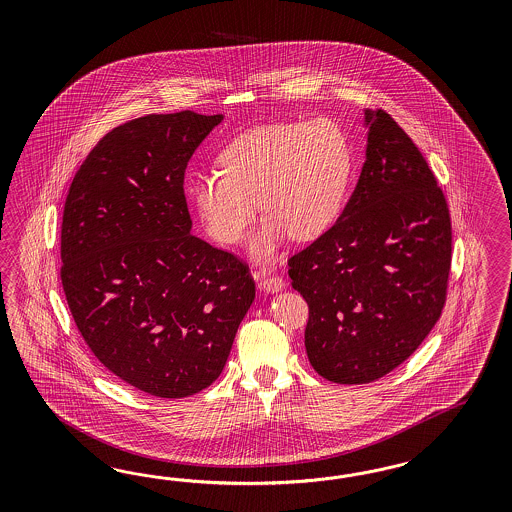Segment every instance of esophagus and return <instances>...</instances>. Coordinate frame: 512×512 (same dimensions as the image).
I'll return each instance as SVG.
<instances>
[{"instance_id": "34e87169", "label": "esophagus", "mask_w": 512, "mask_h": 512, "mask_svg": "<svg viewBox=\"0 0 512 512\" xmlns=\"http://www.w3.org/2000/svg\"><path fill=\"white\" fill-rule=\"evenodd\" d=\"M259 287L264 289L266 293H279L283 289V278L278 274H270L259 279Z\"/></svg>"}]
</instances>
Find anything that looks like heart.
Returning a JSON list of instances; mask_svg holds the SVG:
<instances>
[{
	"instance_id": "obj_1",
	"label": "heart",
	"mask_w": 512,
	"mask_h": 512,
	"mask_svg": "<svg viewBox=\"0 0 512 512\" xmlns=\"http://www.w3.org/2000/svg\"><path fill=\"white\" fill-rule=\"evenodd\" d=\"M212 167L191 178L202 225L221 244H236L263 208L253 251L266 255L291 234L308 242L340 214L351 178V144L336 120L283 122L231 140Z\"/></svg>"
}]
</instances>
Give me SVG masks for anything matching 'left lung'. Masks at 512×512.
I'll list each match as a JSON object with an SVG mask.
<instances>
[{
    "label": "left lung",
    "mask_w": 512,
    "mask_h": 512,
    "mask_svg": "<svg viewBox=\"0 0 512 512\" xmlns=\"http://www.w3.org/2000/svg\"><path fill=\"white\" fill-rule=\"evenodd\" d=\"M366 163L338 221L289 264L310 308L313 370L341 385L375 381L411 357L447 300L452 227L417 144L377 109Z\"/></svg>",
    "instance_id": "8db88e82"
}]
</instances>
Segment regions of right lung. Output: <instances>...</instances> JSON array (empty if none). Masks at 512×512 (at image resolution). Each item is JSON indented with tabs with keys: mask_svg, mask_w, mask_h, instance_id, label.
<instances>
[{
	"mask_svg": "<svg viewBox=\"0 0 512 512\" xmlns=\"http://www.w3.org/2000/svg\"><path fill=\"white\" fill-rule=\"evenodd\" d=\"M223 114H148L93 146L62 217L63 293L95 358L184 398L223 372L255 298L248 263L189 233L187 161Z\"/></svg>",
	"mask_w": 512,
	"mask_h": 512,
	"instance_id": "add662e5",
	"label": "right lung"
}]
</instances>
